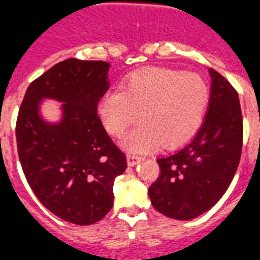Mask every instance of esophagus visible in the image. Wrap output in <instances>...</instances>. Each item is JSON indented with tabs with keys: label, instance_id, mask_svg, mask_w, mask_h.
<instances>
[{
	"label": "esophagus",
	"instance_id": "obj_1",
	"mask_svg": "<svg viewBox=\"0 0 260 260\" xmlns=\"http://www.w3.org/2000/svg\"><path fill=\"white\" fill-rule=\"evenodd\" d=\"M140 161H141V157L135 156V154H128V156H126V162H128L129 167H135V165H137Z\"/></svg>",
	"mask_w": 260,
	"mask_h": 260
}]
</instances>
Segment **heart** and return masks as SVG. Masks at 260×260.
I'll return each instance as SVG.
<instances>
[{
    "label": "heart",
    "instance_id": "b5f03b06",
    "mask_svg": "<svg viewBox=\"0 0 260 260\" xmlns=\"http://www.w3.org/2000/svg\"><path fill=\"white\" fill-rule=\"evenodd\" d=\"M209 103V87L198 74L147 67L131 74L121 91L100 98L98 113L108 134L121 136L139 117L143 123L123 139V147L144 153L158 145L173 149L197 134Z\"/></svg>",
    "mask_w": 260,
    "mask_h": 260
}]
</instances>
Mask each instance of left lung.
<instances>
[{
	"label": "left lung",
	"mask_w": 260,
	"mask_h": 260,
	"mask_svg": "<svg viewBox=\"0 0 260 260\" xmlns=\"http://www.w3.org/2000/svg\"><path fill=\"white\" fill-rule=\"evenodd\" d=\"M208 112L197 135L174 153L157 160L161 173L149 187L153 208L178 221L210 210L228 190L241 160L243 123L238 93L215 70Z\"/></svg>",
	"instance_id": "8db88e82"
}]
</instances>
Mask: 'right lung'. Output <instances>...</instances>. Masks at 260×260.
Instances as JSON below:
<instances>
[{
    "mask_svg": "<svg viewBox=\"0 0 260 260\" xmlns=\"http://www.w3.org/2000/svg\"><path fill=\"white\" fill-rule=\"evenodd\" d=\"M110 67L102 60L59 62L30 84L17 119L18 156L30 187L52 214L79 226L106 217L113 181L126 169L98 116ZM46 99L62 103L59 120L43 117Z\"/></svg>",
    "mask_w": 260,
    "mask_h": 260,
    "instance_id": "right-lung-1",
    "label": "right lung"
}]
</instances>
